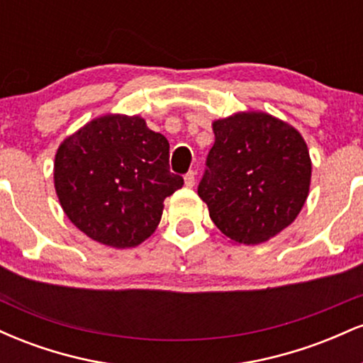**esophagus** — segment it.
Here are the masks:
<instances>
[{
	"label": "esophagus",
	"instance_id": "esophagus-1",
	"mask_svg": "<svg viewBox=\"0 0 363 363\" xmlns=\"http://www.w3.org/2000/svg\"><path fill=\"white\" fill-rule=\"evenodd\" d=\"M194 182H196V172H193V170H191V172H187L186 176H184V184L187 187H193Z\"/></svg>",
	"mask_w": 363,
	"mask_h": 363
}]
</instances>
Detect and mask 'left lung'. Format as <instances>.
Segmentation results:
<instances>
[{
    "mask_svg": "<svg viewBox=\"0 0 363 363\" xmlns=\"http://www.w3.org/2000/svg\"><path fill=\"white\" fill-rule=\"evenodd\" d=\"M211 126L199 198L235 244L266 242L297 218L309 196V148L297 129L266 112H237Z\"/></svg>",
    "mask_w": 363,
    "mask_h": 363,
    "instance_id": "1",
    "label": "left lung"
}]
</instances>
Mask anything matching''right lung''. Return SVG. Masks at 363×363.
<instances>
[{
	"label": "right lung",
	"instance_id": "right-lung-1",
	"mask_svg": "<svg viewBox=\"0 0 363 363\" xmlns=\"http://www.w3.org/2000/svg\"><path fill=\"white\" fill-rule=\"evenodd\" d=\"M182 184L169 169L167 138L140 116L91 119L54 158L62 211L91 240L116 249L147 240L160 223L164 199Z\"/></svg>",
	"mask_w": 363,
	"mask_h": 363
}]
</instances>
